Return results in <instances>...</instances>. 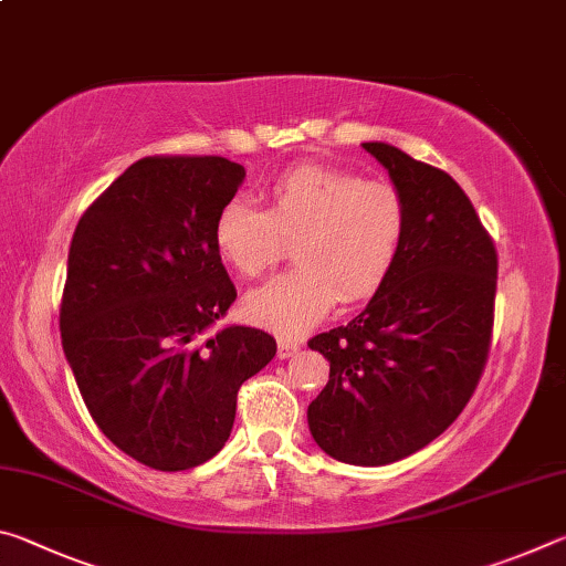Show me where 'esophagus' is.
Returning a JSON list of instances; mask_svg holds the SVG:
<instances>
[{
	"mask_svg": "<svg viewBox=\"0 0 566 566\" xmlns=\"http://www.w3.org/2000/svg\"><path fill=\"white\" fill-rule=\"evenodd\" d=\"M296 352H300V344H296V342H292V339L276 342V357H280V359H290V357H294Z\"/></svg>",
	"mask_w": 566,
	"mask_h": 566,
	"instance_id": "esophagus-1",
	"label": "esophagus"
}]
</instances>
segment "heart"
Here are the masks:
<instances>
[{"instance_id":"obj_1","label":"heart","mask_w":566,"mask_h":566,"mask_svg":"<svg viewBox=\"0 0 566 566\" xmlns=\"http://www.w3.org/2000/svg\"><path fill=\"white\" fill-rule=\"evenodd\" d=\"M407 212L395 185L324 165L286 169L266 187V207L229 199L214 219V247L237 274L256 280L294 244L296 270L247 292L256 327L300 334L334 302L375 294L397 262Z\"/></svg>"}]
</instances>
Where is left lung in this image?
<instances>
[{
	"mask_svg": "<svg viewBox=\"0 0 566 566\" xmlns=\"http://www.w3.org/2000/svg\"><path fill=\"white\" fill-rule=\"evenodd\" d=\"M364 149L401 195L405 239L367 310L306 342L329 361L306 419L337 462L381 467L427 447L472 399L490 357L500 262L444 169L381 142Z\"/></svg>",
	"mask_w": 566,
	"mask_h": 566,
	"instance_id": "1",
	"label": "left lung"
}]
</instances>
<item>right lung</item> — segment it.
Segmentation results:
<instances>
[{
    "label": "right lung",
    "instance_id": "obj_1",
    "mask_svg": "<svg viewBox=\"0 0 566 566\" xmlns=\"http://www.w3.org/2000/svg\"><path fill=\"white\" fill-rule=\"evenodd\" d=\"M242 179L244 167L224 157H145L72 237L66 361L102 434L159 472L199 467L224 447L239 387L276 354L262 329L205 337L237 300L212 229Z\"/></svg>",
    "mask_w": 566,
    "mask_h": 566
}]
</instances>
